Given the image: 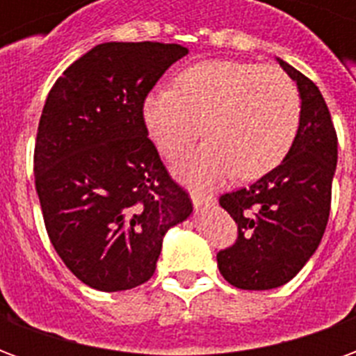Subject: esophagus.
I'll return each mask as SVG.
<instances>
[{"label":"esophagus","mask_w":356,"mask_h":356,"mask_svg":"<svg viewBox=\"0 0 356 356\" xmlns=\"http://www.w3.org/2000/svg\"><path fill=\"white\" fill-rule=\"evenodd\" d=\"M193 204L196 209H206L209 206L216 204V196L213 194L198 193V191H193Z\"/></svg>","instance_id":"obj_1"}]
</instances>
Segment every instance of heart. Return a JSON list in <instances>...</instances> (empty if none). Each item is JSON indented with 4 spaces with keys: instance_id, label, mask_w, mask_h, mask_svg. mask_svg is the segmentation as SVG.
Returning a JSON list of instances; mask_svg holds the SVG:
<instances>
[{
    "instance_id": "b5f03b06",
    "label": "heart",
    "mask_w": 356,
    "mask_h": 356,
    "mask_svg": "<svg viewBox=\"0 0 356 356\" xmlns=\"http://www.w3.org/2000/svg\"><path fill=\"white\" fill-rule=\"evenodd\" d=\"M301 120V97L276 66L213 58L175 76L143 102L148 137L165 158L181 154L198 133L208 140L177 163L193 183L208 185L234 171L242 181L263 177L290 152Z\"/></svg>"
}]
</instances>
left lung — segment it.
Returning a JSON list of instances; mask_svg holds the SVG:
<instances>
[{"label": "left lung", "instance_id": "obj_1", "mask_svg": "<svg viewBox=\"0 0 356 356\" xmlns=\"http://www.w3.org/2000/svg\"><path fill=\"white\" fill-rule=\"evenodd\" d=\"M278 63L301 97L296 140L280 165L219 198L238 225V238L217 254V267L240 290H273L290 282L316 252L330 217L337 163L332 116L313 81L282 58Z\"/></svg>", "mask_w": 356, "mask_h": 356}]
</instances>
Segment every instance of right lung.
<instances>
[{"label": "right lung", "instance_id": "1", "mask_svg": "<svg viewBox=\"0 0 356 356\" xmlns=\"http://www.w3.org/2000/svg\"><path fill=\"white\" fill-rule=\"evenodd\" d=\"M188 53L177 43L108 42L66 68L43 106L35 191L58 257L101 291L154 275L163 234L193 213L143 122V102Z\"/></svg>", "mask_w": 356, "mask_h": 356}]
</instances>
